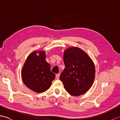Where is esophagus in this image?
Returning a JSON list of instances; mask_svg holds the SVG:
<instances>
[{"mask_svg":"<svg viewBox=\"0 0 120 120\" xmlns=\"http://www.w3.org/2000/svg\"><path fill=\"white\" fill-rule=\"evenodd\" d=\"M59 77H60V75L59 74H57L56 75V78L58 79L59 78Z\"/></svg>","mask_w":120,"mask_h":120,"instance_id":"obj_1","label":"esophagus"}]
</instances>
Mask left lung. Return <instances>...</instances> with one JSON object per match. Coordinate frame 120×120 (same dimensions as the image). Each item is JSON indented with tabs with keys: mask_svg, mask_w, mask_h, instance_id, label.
Returning <instances> with one entry per match:
<instances>
[{
	"mask_svg": "<svg viewBox=\"0 0 120 120\" xmlns=\"http://www.w3.org/2000/svg\"><path fill=\"white\" fill-rule=\"evenodd\" d=\"M65 68L60 76L68 92L73 96L85 94L92 86L95 76L94 62L85 52L70 47L63 53Z\"/></svg>",
	"mask_w": 120,
	"mask_h": 120,
	"instance_id": "obj_1",
	"label": "left lung"
}]
</instances>
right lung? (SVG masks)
<instances>
[{"mask_svg": "<svg viewBox=\"0 0 120 120\" xmlns=\"http://www.w3.org/2000/svg\"><path fill=\"white\" fill-rule=\"evenodd\" d=\"M46 57L45 51H34L27 57L21 71L24 83L37 93L48 90L55 78V74L50 71V64L45 60Z\"/></svg>", "mask_w": 120, "mask_h": 120, "instance_id": "right-lung-1", "label": "right lung"}]
</instances>
